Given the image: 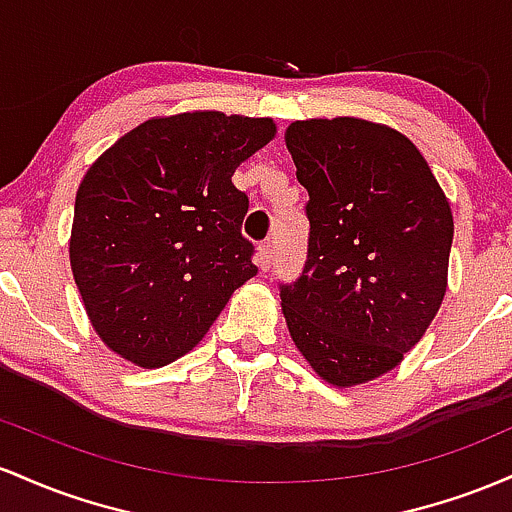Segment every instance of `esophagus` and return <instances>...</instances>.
<instances>
[{
  "label": "esophagus",
  "instance_id": "34e87169",
  "mask_svg": "<svg viewBox=\"0 0 512 512\" xmlns=\"http://www.w3.org/2000/svg\"><path fill=\"white\" fill-rule=\"evenodd\" d=\"M273 241H263L261 246H258V254H256V263L261 271H268V268L273 266Z\"/></svg>",
  "mask_w": 512,
  "mask_h": 512
}]
</instances>
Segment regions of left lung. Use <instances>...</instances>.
Listing matches in <instances>:
<instances>
[{"label": "left lung", "mask_w": 512, "mask_h": 512, "mask_svg": "<svg viewBox=\"0 0 512 512\" xmlns=\"http://www.w3.org/2000/svg\"><path fill=\"white\" fill-rule=\"evenodd\" d=\"M307 188L309 249L280 287L292 341L338 389L394 370L438 314L455 222L438 179L399 130L363 118L285 130Z\"/></svg>", "instance_id": "1"}]
</instances>
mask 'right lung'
I'll list each match as a JSON object with an SVG mask.
<instances>
[{"instance_id":"add662e5","label":"right lung","mask_w":512,"mask_h":512,"mask_svg":"<svg viewBox=\"0 0 512 512\" xmlns=\"http://www.w3.org/2000/svg\"><path fill=\"white\" fill-rule=\"evenodd\" d=\"M275 137L271 118L193 111L149 118L79 183L70 266L94 331L137 367L203 341L232 292L254 278L241 237V162Z\"/></svg>"}]
</instances>
